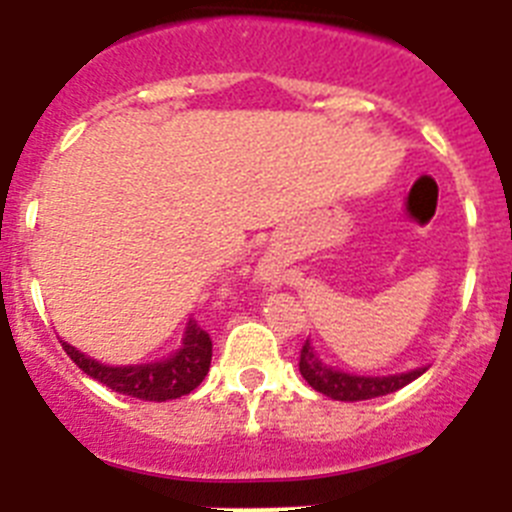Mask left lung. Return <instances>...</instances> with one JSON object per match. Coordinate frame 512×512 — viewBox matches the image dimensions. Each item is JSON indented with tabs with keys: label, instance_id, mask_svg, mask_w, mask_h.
Listing matches in <instances>:
<instances>
[{
	"label": "left lung",
	"instance_id": "obj_1",
	"mask_svg": "<svg viewBox=\"0 0 512 512\" xmlns=\"http://www.w3.org/2000/svg\"><path fill=\"white\" fill-rule=\"evenodd\" d=\"M425 369H413L405 374H390V377H356V374L338 372L333 366H325L312 351L310 341H305L300 351V374L315 392H323L330 400L341 402H359L372 400V397L390 395V392L402 390L405 384L418 379Z\"/></svg>",
	"mask_w": 512,
	"mask_h": 512
}]
</instances>
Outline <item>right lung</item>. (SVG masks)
<instances>
[{"mask_svg":"<svg viewBox=\"0 0 512 512\" xmlns=\"http://www.w3.org/2000/svg\"><path fill=\"white\" fill-rule=\"evenodd\" d=\"M63 351L71 356V361L79 366L81 372L102 382L104 387H110L112 392L151 402H166L189 395L207 377L212 361L210 333H205L194 320L187 323L182 348L174 356H169V359L153 361V364H99L97 359L84 356L66 341H63Z\"/></svg>","mask_w":512,"mask_h":512,"instance_id":"1","label":"right lung"}]
</instances>
